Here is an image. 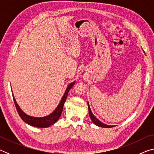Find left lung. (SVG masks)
I'll return each mask as SVG.
<instances>
[{"label": "left lung", "instance_id": "8db88e82", "mask_svg": "<svg viewBox=\"0 0 154 154\" xmlns=\"http://www.w3.org/2000/svg\"><path fill=\"white\" fill-rule=\"evenodd\" d=\"M88 110H89V116H90V118L91 119V120L92 121V122L95 125H96V126H98L99 127H103V128H112L113 127L115 126H109V125H106V124H103L100 121H99L98 119L96 118V117L94 116V114L92 113V111H91L90 109V107L89 106V104L88 103Z\"/></svg>", "mask_w": 154, "mask_h": 154}]
</instances>
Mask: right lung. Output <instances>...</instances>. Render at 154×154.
I'll use <instances>...</instances> for the list:
<instances>
[{"label":"right lung","mask_w":154,"mask_h":154,"mask_svg":"<svg viewBox=\"0 0 154 154\" xmlns=\"http://www.w3.org/2000/svg\"><path fill=\"white\" fill-rule=\"evenodd\" d=\"M75 82L70 83L69 86L67 87L66 90L65 91L64 95L61 99V101L60 102L59 105H58V106H57V108L55 109V110L52 112L50 115H49V116H45V117H43V118H35V117H31L30 116H28V115L26 114L25 113H24V111L20 108L19 105L17 104L16 100H15V99L14 98V96L12 93L13 98H14L15 107H16V109L18 112V113L20 115V118H22V120L24 121L26 124L30 125V126L37 127V128H48L49 126H50L51 125L56 123V122L58 120V119L61 116L62 110H63L64 104L65 103V101H66L68 94H69V90L71 89L72 86H73L75 84Z\"/></svg>","instance_id":"right-lung-1"}]
</instances>
